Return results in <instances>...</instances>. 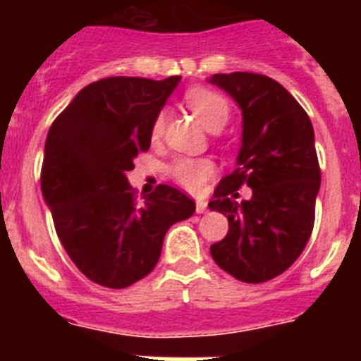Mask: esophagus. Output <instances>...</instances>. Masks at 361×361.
I'll return each mask as SVG.
<instances>
[{"label":"esophagus","instance_id":"obj_1","mask_svg":"<svg viewBox=\"0 0 361 361\" xmlns=\"http://www.w3.org/2000/svg\"><path fill=\"white\" fill-rule=\"evenodd\" d=\"M208 209V202L206 200H197V213H206Z\"/></svg>","mask_w":361,"mask_h":361}]
</instances>
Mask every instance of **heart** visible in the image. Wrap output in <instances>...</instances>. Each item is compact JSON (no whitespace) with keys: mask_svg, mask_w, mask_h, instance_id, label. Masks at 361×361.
I'll list each match as a JSON object with an SVG mask.
<instances>
[{"mask_svg":"<svg viewBox=\"0 0 361 361\" xmlns=\"http://www.w3.org/2000/svg\"><path fill=\"white\" fill-rule=\"evenodd\" d=\"M186 103L208 130L222 128L228 123L229 104L224 95L208 90V88H193V90L188 92ZM164 123L166 114L161 111L153 121V139L161 137ZM213 171H215V166L208 159H178L171 166V177L190 191H199L204 186V183L212 177Z\"/></svg>","mask_w":361,"mask_h":361,"instance_id":"obj_1","label":"heart"}]
</instances>
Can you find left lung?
Wrapping results in <instances>:
<instances>
[{"label": "left lung", "instance_id": "1", "mask_svg": "<svg viewBox=\"0 0 361 361\" xmlns=\"http://www.w3.org/2000/svg\"><path fill=\"white\" fill-rule=\"evenodd\" d=\"M208 82L242 111L237 168L208 204L228 216L229 231L209 251L237 280L267 282L295 262L311 237L320 191L314 130L298 101L267 75L215 73ZM240 185L252 188L251 200H236Z\"/></svg>", "mask_w": 361, "mask_h": 361}]
</instances>
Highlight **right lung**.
<instances>
[{"label":"right lung","mask_w":361,"mask_h":361,"mask_svg":"<svg viewBox=\"0 0 361 361\" xmlns=\"http://www.w3.org/2000/svg\"><path fill=\"white\" fill-rule=\"evenodd\" d=\"M180 75L164 81L106 78L85 86L52 123L41 191L63 247L86 279L128 288L159 262L166 231L195 213V202L161 184L137 202L133 161Z\"/></svg>","instance_id":"1"}]
</instances>
